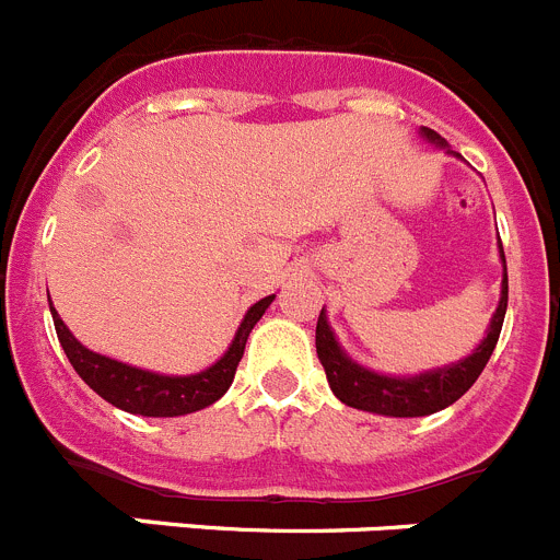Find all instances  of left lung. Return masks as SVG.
<instances>
[{"label":"left lung","mask_w":560,"mask_h":560,"mask_svg":"<svg viewBox=\"0 0 560 560\" xmlns=\"http://www.w3.org/2000/svg\"><path fill=\"white\" fill-rule=\"evenodd\" d=\"M421 133L430 139L435 148H443L446 153L457 155L455 150H450V144L443 142L435 130L424 128ZM500 259L505 261V250L500 243ZM508 310V268L502 276V295L500 306L493 312L491 326H488V335L482 337V342L477 346L466 360H457L452 365L432 368L424 374L416 376H387L376 374V371H368L360 362L351 360L346 351L340 349V342L335 340V331H331L329 320H326V312L320 310L315 329V349L317 360L324 365L326 380H329L331 393L342 405L357 407V410L376 412V416H390V418H416V416H430V412L443 410V407L455 405L468 387L475 385L477 376L482 374L486 362L491 360L493 346L500 340L502 320H505Z\"/></svg>","instance_id":"1"}]
</instances>
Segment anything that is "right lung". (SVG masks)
Wrapping results in <instances>:
<instances>
[{
  "label": "right lung",
  "mask_w": 560,
  "mask_h": 560,
  "mask_svg": "<svg viewBox=\"0 0 560 560\" xmlns=\"http://www.w3.org/2000/svg\"><path fill=\"white\" fill-rule=\"evenodd\" d=\"M273 299L276 295L256 301L245 312L243 324L236 329L229 351L214 365H209L200 374L189 376L153 374V371H142V368L125 365V362L110 360V357L97 354V351H89L67 329V324L60 320L55 306H49V312H52L55 331H58V340L63 346V351H67L69 362H72V368L80 374V380L92 387L97 396H103L105 401H110L119 410L133 412V416L173 418L203 410V407L214 405L229 390L231 382H234L236 365H240V360L245 354V342H248L250 329L265 315V310L273 304Z\"/></svg>",
  "instance_id": "obj_1"
}]
</instances>
